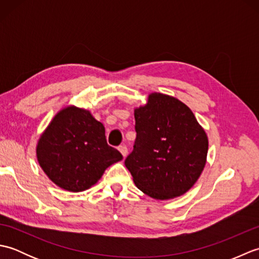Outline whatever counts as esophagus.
Wrapping results in <instances>:
<instances>
[{
  "label": "esophagus",
  "mask_w": 259,
  "mask_h": 259,
  "mask_svg": "<svg viewBox=\"0 0 259 259\" xmlns=\"http://www.w3.org/2000/svg\"><path fill=\"white\" fill-rule=\"evenodd\" d=\"M119 151L121 152V155L123 156V158H125L126 155H128V148H126L125 146H120L119 147Z\"/></svg>",
  "instance_id": "esophagus-1"
}]
</instances>
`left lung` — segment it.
<instances>
[{"label": "left lung", "mask_w": 259, "mask_h": 259, "mask_svg": "<svg viewBox=\"0 0 259 259\" xmlns=\"http://www.w3.org/2000/svg\"><path fill=\"white\" fill-rule=\"evenodd\" d=\"M134 150L124 164L144 194L167 200L186 194L205 168L208 138L178 99L153 92L135 109Z\"/></svg>", "instance_id": "8db88e82"}]
</instances>
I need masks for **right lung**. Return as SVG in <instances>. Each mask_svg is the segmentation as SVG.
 I'll return each mask as SVG.
<instances>
[{"mask_svg":"<svg viewBox=\"0 0 259 259\" xmlns=\"http://www.w3.org/2000/svg\"><path fill=\"white\" fill-rule=\"evenodd\" d=\"M36 157L51 181L64 190L89 189L122 155L107 144L106 131L89 110L65 107L37 141Z\"/></svg>","mask_w":259,"mask_h":259,"instance_id":"add662e5","label":"right lung"}]
</instances>
